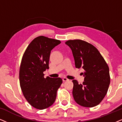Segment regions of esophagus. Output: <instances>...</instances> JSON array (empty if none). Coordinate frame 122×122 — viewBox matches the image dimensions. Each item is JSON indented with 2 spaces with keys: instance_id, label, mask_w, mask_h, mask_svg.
Returning a JSON list of instances; mask_svg holds the SVG:
<instances>
[{
  "instance_id": "esophagus-1",
  "label": "esophagus",
  "mask_w": 122,
  "mask_h": 122,
  "mask_svg": "<svg viewBox=\"0 0 122 122\" xmlns=\"http://www.w3.org/2000/svg\"><path fill=\"white\" fill-rule=\"evenodd\" d=\"M68 79H67L66 77L63 78V82H65V81H68Z\"/></svg>"
}]
</instances>
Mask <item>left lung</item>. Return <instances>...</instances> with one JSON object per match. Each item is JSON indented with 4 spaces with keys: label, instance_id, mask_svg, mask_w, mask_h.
Returning <instances> with one entry per match:
<instances>
[{
    "label": "left lung",
    "instance_id": "8db88e82",
    "mask_svg": "<svg viewBox=\"0 0 122 122\" xmlns=\"http://www.w3.org/2000/svg\"><path fill=\"white\" fill-rule=\"evenodd\" d=\"M71 48L76 68L84 69V81L79 84L73 80L72 94L80 106L92 107L100 103L110 83L109 68L104 58L93 45L81 40L66 42Z\"/></svg>",
    "mask_w": 122,
    "mask_h": 122
}]
</instances>
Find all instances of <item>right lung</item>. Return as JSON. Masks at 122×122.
Masks as SVG:
<instances>
[{"label": "right lung", "mask_w": 122, "mask_h": 122, "mask_svg": "<svg viewBox=\"0 0 122 122\" xmlns=\"http://www.w3.org/2000/svg\"><path fill=\"white\" fill-rule=\"evenodd\" d=\"M61 43L59 40L39 36L30 43L22 56L20 85L27 101L37 109H46L53 104L63 82L61 78H45L43 74L49 68L51 51Z\"/></svg>", "instance_id": "1"}]
</instances>
